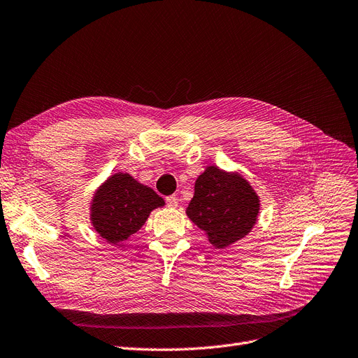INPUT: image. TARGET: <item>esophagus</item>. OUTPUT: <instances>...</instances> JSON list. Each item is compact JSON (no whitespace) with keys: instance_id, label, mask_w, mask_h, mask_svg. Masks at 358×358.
<instances>
[{"instance_id":"34e87169","label":"esophagus","mask_w":358,"mask_h":358,"mask_svg":"<svg viewBox=\"0 0 358 358\" xmlns=\"http://www.w3.org/2000/svg\"><path fill=\"white\" fill-rule=\"evenodd\" d=\"M166 203H167L169 208H176L178 207V198H176V195L167 196L166 198Z\"/></svg>"}]
</instances>
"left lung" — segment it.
I'll return each mask as SVG.
<instances>
[{
	"label": "left lung",
	"instance_id": "8db88e82",
	"mask_svg": "<svg viewBox=\"0 0 358 358\" xmlns=\"http://www.w3.org/2000/svg\"><path fill=\"white\" fill-rule=\"evenodd\" d=\"M259 206V196L243 176L208 166L195 182L186 214L215 249H224L252 230Z\"/></svg>",
	"mask_w": 358,
	"mask_h": 358
}]
</instances>
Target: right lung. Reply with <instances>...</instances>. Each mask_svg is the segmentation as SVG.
I'll return each instance as SVG.
<instances>
[{
    "instance_id": "obj_1",
    "label": "right lung",
    "mask_w": 358,
    "mask_h": 358,
    "mask_svg": "<svg viewBox=\"0 0 358 358\" xmlns=\"http://www.w3.org/2000/svg\"><path fill=\"white\" fill-rule=\"evenodd\" d=\"M163 206V198L151 188L119 172L99 186L92 201L90 220L103 239L122 246L144 226L150 213Z\"/></svg>"
}]
</instances>
